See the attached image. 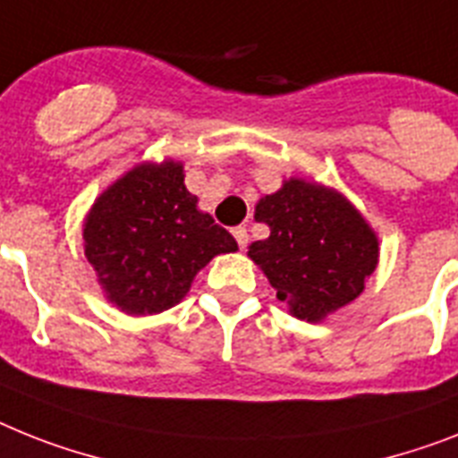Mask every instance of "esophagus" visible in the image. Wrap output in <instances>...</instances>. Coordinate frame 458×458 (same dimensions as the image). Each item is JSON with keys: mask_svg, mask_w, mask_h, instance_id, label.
Instances as JSON below:
<instances>
[{"mask_svg": "<svg viewBox=\"0 0 458 458\" xmlns=\"http://www.w3.org/2000/svg\"><path fill=\"white\" fill-rule=\"evenodd\" d=\"M232 233H233V238H236L238 248H241V250H245V248H248V241H250V236H248V229H245V226H236Z\"/></svg>", "mask_w": 458, "mask_h": 458, "instance_id": "34e87169", "label": "esophagus"}]
</instances>
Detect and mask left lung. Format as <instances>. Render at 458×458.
Returning <instances> with one entry per match:
<instances>
[{
	"label": "left lung",
	"instance_id": "left-lung-1",
	"mask_svg": "<svg viewBox=\"0 0 458 458\" xmlns=\"http://www.w3.org/2000/svg\"><path fill=\"white\" fill-rule=\"evenodd\" d=\"M255 220L269 226L248 255L276 288V297L301 320L316 323L362 293L377 267L379 243L342 194L290 180L257 203Z\"/></svg>",
	"mask_w": 458,
	"mask_h": 458
}]
</instances>
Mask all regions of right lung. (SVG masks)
<instances>
[{
	"mask_svg": "<svg viewBox=\"0 0 458 458\" xmlns=\"http://www.w3.org/2000/svg\"><path fill=\"white\" fill-rule=\"evenodd\" d=\"M196 201L175 161L138 165L98 199L84 226L86 257L121 311H165L215 255L238 250Z\"/></svg>",
	"mask_w": 458,
	"mask_h": 458,
	"instance_id": "1",
	"label": "right lung"
}]
</instances>
